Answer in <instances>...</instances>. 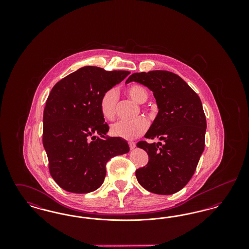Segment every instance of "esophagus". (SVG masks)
<instances>
[{
    "mask_svg": "<svg viewBox=\"0 0 249 249\" xmlns=\"http://www.w3.org/2000/svg\"><path fill=\"white\" fill-rule=\"evenodd\" d=\"M129 146H130V149H133L135 147V142H129Z\"/></svg>",
    "mask_w": 249,
    "mask_h": 249,
    "instance_id": "esophagus-1",
    "label": "esophagus"
}]
</instances>
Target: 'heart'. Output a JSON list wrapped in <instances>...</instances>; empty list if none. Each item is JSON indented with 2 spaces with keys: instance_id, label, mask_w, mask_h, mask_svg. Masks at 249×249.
<instances>
[{
  "instance_id": "obj_1",
  "label": "heart",
  "mask_w": 249,
  "mask_h": 249,
  "mask_svg": "<svg viewBox=\"0 0 249 249\" xmlns=\"http://www.w3.org/2000/svg\"><path fill=\"white\" fill-rule=\"evenodd\" d=\"M126 91L132 100L140 104L144 103L148 98L146 89L141 85H131ZM118 100V93L115 89H108L102 96L100 100V110L106 119H111L115 117ZM146 129L147 121L142 118H138L132 120H118L114 122L110 127V132L114 136L132 140L141 136Z\"/></svg>"
}]
</instances>
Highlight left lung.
<instances>
[{"mask_svg": "<svg viewBox=\"0 0 249 249\" xmlns=\"http://www.w3.org/2000/svg\"><path fill=\"white\" fill-rule=\"evenodd\" d=\"M153 91L159 113L144 137L163 142L140 141L147 164L135 176L145 190L170 195L192 178L205 144L206 119L198 94L178 74L168 71L134 72L127 79Z\"/></svg>", "mask_w": 249, "mask_h": 249, "instance_id": "left-lung-1", "label": "left lung"}]
</instances>
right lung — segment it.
I'll return each instance as SVG.
<instances>
[{"label": "right lung", "mask_w": 249, "mask_h": 249, "mask_svg": "<svg viewBox=\"0 0 249 249\" xmlns=\"http://www.w3.org/2000/svg\"><path fill=\"white\" fill-rule=\"evenodd\" d=\"M130 73L85 66L51 89L43 116V144L49 173L61 189L73 193L97 190L106 178L107 161L129 152L125 140L107 137L109 126L100 100Z\"/></svg>", "instance_id": "1"}]
</instances>
